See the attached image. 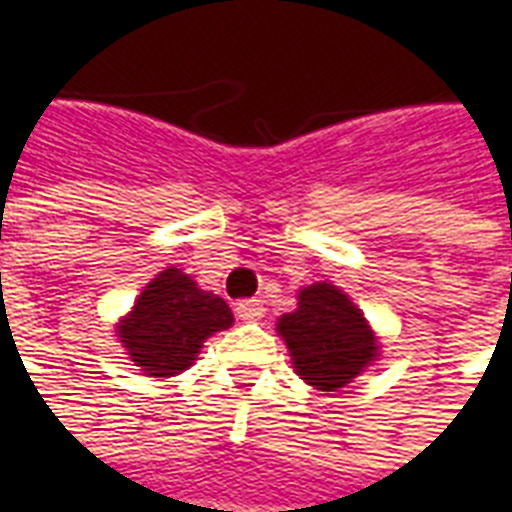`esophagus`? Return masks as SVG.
Masks as SVG:
<instances>
[{
  "instance_id": "34e87169",
  "label": "esophagus",
  "mask_w": 512,
  "mask_h": 512,
  "mask_svg": "<svg viewBox=\"0 0 512 512\" xmlns=\"http://www.w3.org/2000/svg\"><path fill=\"white\" fill-rule=\"evenodd\" d=\"M237 317L242 322H259L264 317V303L262 300H239Z\"/></svg>"
}]
</instances>
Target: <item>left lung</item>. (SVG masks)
Instances as JSON below:
<instances>
[{"mask_svg": "<svg viewBox=\"0 0 512 512\" xmlns=\"http://www.w3.org/2000/svg\"><path fill=\"white\" fill-rule=\"evenodd\" d=\"M275 331L289 347L297 375L320 391H339L378 361V336L361 308L325 281L303 286L297 308L278 320Z\"/></svg>", "mask_w": 512, "mask_h": 512, "instance_id": "1", "label": "left lung"}]
</instances>
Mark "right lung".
I'll return each mask as SVG.
<instances>
[{
  "label": "right lung",
  "instance_id": "add662e5",
  "mask_svg": "<svg viewBox=\"0 0 512 512\" xmlns=\"http://www.w3.org/2000/svg\"><path fill=\"white\" fill-rule=\"evenodd\" d=\"M231 322L234 314L223 297L204 292L179 267H168L146 284L115 333L148 378H173L190 369L206 339Z\"/></svg>",
  "mask_w": 512,
  "mask_h": 512
}]
</instances>
